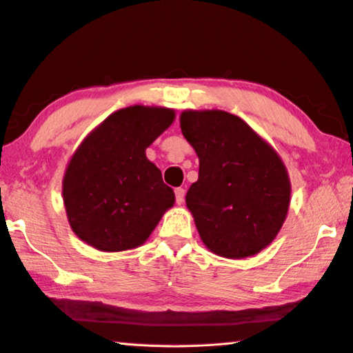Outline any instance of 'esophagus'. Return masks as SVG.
I'll list each match as a JSON object with an SVG mask.
<instances>
[{
	"label": "esophagus",
	"mask_w": 353,
	"mask_h": 353,
	"mask_svg": "<svg viewBox=\"0 0 353 353\" xmlns=\"http://www.w3.org/2000/svg\"><path fill=\"white\" fill-rule=\"evenodd\" d=\"M184 195H185V190H184L183 188H176V189H175L176 204H183V201H184Z\"/></svg>",
	"instance_id": "34e87169"
}]
</instances>
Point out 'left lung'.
<instances>
[{
  "label": "left lung",
  "mask_w": 353,
  "mask_h": 353,
  "mask_svg": "<svg viewBox=\"0 0 353 353\" xmlns=\"http://www.w3.org/2000/svg\"><path fill=\"white\" fill-rule=\"evenodd\" d=\"M179 125L199 158L185 204L205 248L224 258L256 255L288 216L290 179L280 155L229 112L184 110Z\"/></svg>",
  "instance_id": "8db88e82"
}]
</instances>
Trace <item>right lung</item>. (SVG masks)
Returning <instances> with one entry per match:
<instances>
[{"label":"right lung","mask_w":353,"mask_h":353,"mask_svg":"<svg viewBox=\"0 0 353 353\" xmlns=\"http://www.w3.org/2000/svg\"><path fill=\"white\" fill-rule=\"evenodd\" d=\"M175 110L130 105L109 115L79 144L63 178L72 230L101 252L135 249L149 238L175 194L145 149Z\"/></svg>","instance_id":"obj_1"}]
</instances>
